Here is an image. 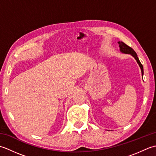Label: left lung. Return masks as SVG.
<instances>
[{
  "mask_svg": "<svg viewBox=\"0 0 156 156\" xmlns=\"http://www.w3.org/2000/svg\"><path fill=\"white\" fill-rule=\"evenodd\" d=\"M118 44H119V48H120V51L121 53H122V54H130L131 55L133 56V57L135 59V60L137 61V64H139V66H140V67L141 68L142 76H143V75H144V67H143V65L141 64L140 59H139V58L137 57V55L136 53H135V51L131 48L129 47V46H128L127 45H126L125 44H124L123 42L118 41Z\"/></svg>",
  "mask_w": 156,
  "mask_h": 156,
  "instance_id": "8db88e82",
  "label": "left lung"
}]
</instances>
